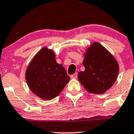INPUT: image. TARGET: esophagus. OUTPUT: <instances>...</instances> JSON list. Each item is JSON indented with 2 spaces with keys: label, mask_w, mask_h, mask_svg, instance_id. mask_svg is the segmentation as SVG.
<instances>
[{
  "label": "esophagus",
  "mask_w": 134,
  "mask_h": 134,
  "mask_svg": "<svg viewBox=\"0 0 134 134\" xmlns=\"http://www.w3.org/2000/svg\"><path fill=\"white\" fill-rule=\"evenodd\" d=\"M70 77L72 79H76L77 77V73L76 72L75 74L71 75V76H70Z\"/></svg>",
  "instance_id": "esophagus-1"
}]
</instances>
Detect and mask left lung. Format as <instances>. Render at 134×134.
<instances>
[{"instance_id":"left-lung-1","label":"left lung","mask_w":134,"mask_h":134,"mask_svg":"<svg viewBox=\"0 0 134 134\" xmlns=\"http://www.w3.org/2000/svg\"><path fill=\"white\" fill-rule=\"evenodd\" d=\"M85 71L78 73V79L90 93H104L115 83L119 65L114 57L98 42H93L85 54Z\"/></svg>"}]
</instances>
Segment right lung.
I'll return each mask as SVG.
<instances>
[{
  "label": "right lung",
  "instance_id": "1",
  "mask_svg": "<svg viewBox=\"0 0 134 134\" xmlns=\"http://www.w3.org/2000/svg\"><path fill=\"white\" fill-rule=\"evenodd\" d=\"M25 78L30 90L45 100L58 96L70 79L64 67L56 62L53 51L47 48L34 57L26 69Z\"/></svg>",
  "mask_w": 134,
  "mask_h": 134
}]
</instances>
